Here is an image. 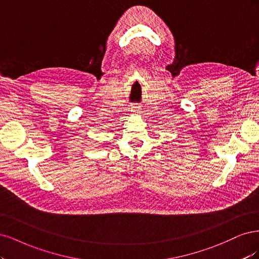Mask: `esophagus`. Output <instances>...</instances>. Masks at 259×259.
Listing matches in <instances>:
<instances>
[{
  "label": "esophagus",
  "instance_id": "34e87169",
  "mask_svg": "<svg viewBox=\"0 0 259 259\" xmlns=\"http://www.w3.org/2000/svg\"><path fill=\"white\" fill-rule=\"evenodd\" d=\"M132 111L137 113V112H139V111H140V108H139L138 106H133V107H132Z\"/></svg>",
  "mask_w": 259,
  "mask_h": 259
}]
</instances>
